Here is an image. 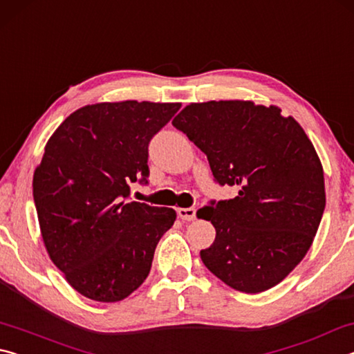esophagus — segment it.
I'll return each mask as SVG.
<instances>
[{"mask_svg": "<svg viewBox=\"0 0 354 354\" xmlns=\"http://www.w3.org/2000/svg\"><path fill=\"white\" fill-rule=\"evenodd\" d=\"M178 217L184 221H192L196 218V211L194 207H179Z\"/></svg>", "mask_w": 354, "mask_h": 354, "instance_id": "34e87169", "label": "esophagus"}]
</instances>
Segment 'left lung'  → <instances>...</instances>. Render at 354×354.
<instances>
[{"label": "left lung", "mask_w": 354, "mask_h": 354, "mask_svg": "<svg viewBox=\"0 0 354 354\" xmlns=\"http://www.w3.org/2000/svg\"><path fill=\"white\" fill-rule=\"evenodd\" d=\"M171 123L207 156L215 181L237 187L196 212L217 232L203 263L239 292L272 289L306 256L325 211L313 142L278 106L243 100L190 103Z\"/></svg>", "instance_id": "left-lung-1"}]
</instances>
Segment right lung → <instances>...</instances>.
Here are the masks:
<instances>
[{
	"label": "right lung",
	"instance_id": "obj_1",
	"mask_svg": "<svg viewBox=\"0 0 354 354\" xmlns=\"http://www.w3.org/2000/svg\"><path fill=\"white\" fill-rule=\"evenodd\" d=\"M181 103L87 104L64 120L32 178L41 239L53 263L86 298L115 303L147 279L171 207L129 201L147 183L148 143Z\"/></svg>",
	"mask_w": 354,
	"mask_h": 354
}]
</instances>
